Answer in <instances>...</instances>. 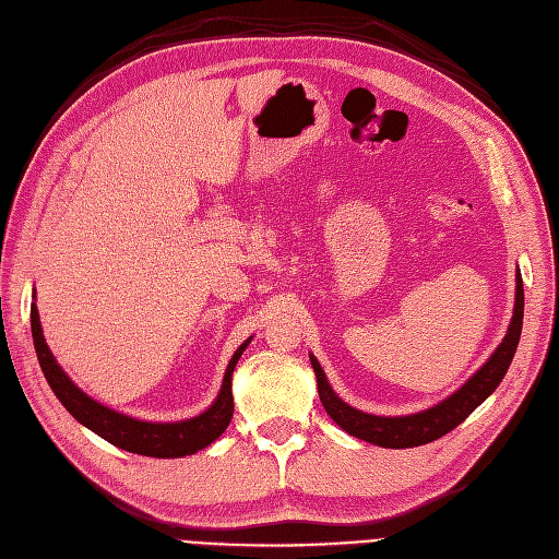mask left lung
Masks as SVG:
<instances>
[{"instance_id": "left-lung-1", "label": "left lung", "mask_w": 559, "mask_h": 559, "mask_svg": "<svg viewBox=\"0 0 559 559\" xmlns=\"http://www.w3.org/2000/svg\"><path fill=\"white\" fill-rule=\"evenodd\" d=\"M523 278L521 272L515 274V306H513V318L509 324V332L504 341L498 345V349L490 355V359L474 373L456 394H451L442 403L432 405L417 415H405V417H378V415H366L361 409L349 407L343 403L336 391L329 386L326 376L318 359L311 355V364L318 378V394L326 409V415L332 417L345 432L355 436L364 442L378 444L384 449H407V447H421L432 440L447 436L449 430L463 424L474 409H477L498 384L507 376L509 364L515 355V347H519L521 332H523Z\"/></svg>"}]
</instances>
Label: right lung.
<instances>
[{
  "mask_svg": "<svg viewBox=\"0 0 559 559\" xmlns=\"http://www.w3.org/2000/svg\"><path fill=\"white\" fill-rule=\"evenodd\" d=\"M32 336H34V347H36L40 370H44V376L50 389L55 391V396L59 399V403L64 405L82 426L94 430L103 440H108L110 444L123 451L140 453V456H152V459L191 456V453L210 447L216 438L223 436L225 428L230 426L233 412H235V401H233L235 366L246 345L251 343V338H248L237 347V353L233 355L230 364L225 368L221 394L210 409H204L202 415L193 419H183L175 424H152V421H140L127 415H119V412L96 403L85 394V391L73 384V380L64 373V370H61V366L55 361L50 353V347L46 345L36 304H32Z\"/></svg>",
  "mask_w": 559,
  "mask_h": 559,
  "instance_id": "obj_1",
  "label": "right lung"
}]
</instances>
